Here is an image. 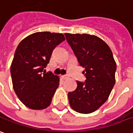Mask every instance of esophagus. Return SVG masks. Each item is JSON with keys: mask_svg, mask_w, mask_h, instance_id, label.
Returning a JSON list of instances; mask_svg holds the SVG:
<instances>
[{"mask_svg": "<svg viewBox=\"0 0 133 133\" xmlns=\"http://www.w3.org/2000/svg\"><path fill=\"white\" fill-rule=\"evenodd\" d=\"M68 77H69V76H68V75H67V74H65V75H63V78H64V79H67V78H68Z\"/></svg>", "mask_w": 133, "mask_h": 133, "instance_id": "esophagus-1", "label": "esophagus"}]
</instances>
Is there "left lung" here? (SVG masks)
<instances>
[{"mask_svg": "<svg viewBox=\"0 0 133 133\" xmlns=\"http://www.w3.org/2000/svg\"><path fill=\"white\" fill-rule=\"evenodd\" d=\"M78 65L84 68L85 82L68 92L71 108L82 114L96 111L107 101L115 84L116 65L111 49L103 41L88 34H65Z\"/></svg>", "mask_w": 133, "mask_h": 133, "instance_id": "left-lung-1", "label": "left lung"}]
</instances>
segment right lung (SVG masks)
<instances>
[{
  "mask_svg": "<svg viewBox=\"0 0 133 133\" xmlns=\"http://www.w3.org/2000/svg\"><path fill=\"white\" fill-rule=\"evenodd\" d=\"M65 40L62 33L38 32L19 44L11 66L14 92L27 107L40 110L51 104L59 77L44 69L55 48Z\"/></svg>",
  "mask_w": 133,
  "mask_h": 133,
  "instance_id": "1",
  "label": "right lung"
}]
</instances>
